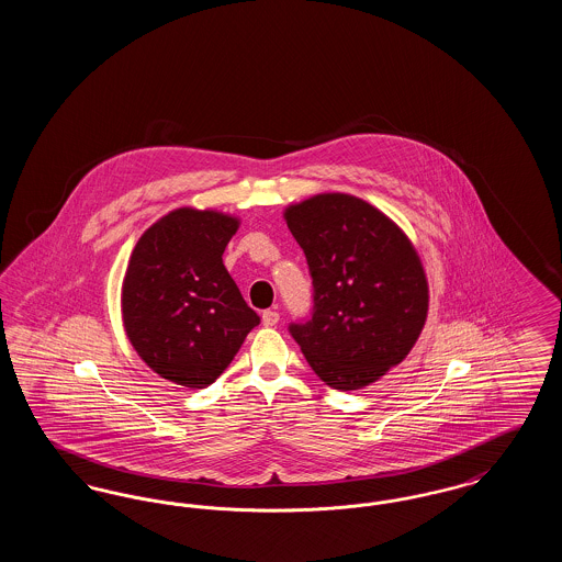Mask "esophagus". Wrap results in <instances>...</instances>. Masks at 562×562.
I'll use <instances>...</instances> for the list:
<instances>
[{"label":"esophagus","instance_id":"esophagus-1","mask_svg":"<svg viewBox=\"0 0 562 562\" xmlns=\"http://www.w3.org/2000/svg\"><path fill=\"white\" fill-rule=\"evenodd\" d=\"M280 322V314L276 310H266L263 312V324L266 326H276Z\"/></svg>","mask_w":562,"mask_h":562}]
</instances>
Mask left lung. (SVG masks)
<instances>
[{"label": "left lung", "mask_w": 562, "mask_h": 562, "mask_svg": "<svg viewBox=\"0 0 562 562\" xmlns=\"http://www.w3.org/2000/svg\"><path fill=\"white\" fill-rule=\"evenodd\" d=\"M284 218L314 284L312 318L289 330L326 385L360 390L422 335L429 296L419 255L394 221L348 193L314 195Z\"/></svg>", "instance_id": "left-lung-1"}]
</instances>
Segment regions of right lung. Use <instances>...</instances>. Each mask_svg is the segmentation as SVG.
Wrapping results in <instances>:
<instances>
[{
    "label": "right lung",
    "instance_id": "1",
    "mask_svg": "<svg viewBox=\"0 0 562 562\" xmlns=\"http://www.w3.org/2000/svg\"><path fill=\"white\" fill-rule=\"evenodd\" d=\"M240 221L177 209L134 246L122 284L126 335L156 373L191 390L211 385L261 322L223 266Z\"/></svg>",
    "mask_w": 562,
    "mask_h": 562
}]
</instances>
